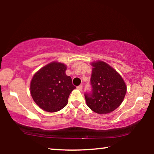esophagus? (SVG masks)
Instances as JSON below:
<instances>
[{
	"mask_svg": "<svg viewBox=\"0 0 154 154\" xmlns=\"http://www.w3.org/2000/svg\"><path fill=\"white\" fill-rule=\"evenodd\" d=\"M77 89H78V90H81V91L82 89H83V85H80L79 86H78V87H77Z\"/></svg>",
	"mask_w": 154,
	"mask_h": 154,
	"instance_id": "1",
	"label": "esophagus"
}]
</instances>
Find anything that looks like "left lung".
<instances>
[{
    "instance_id": "1",
    "label": "left lung",
    "mask_w": 154,
    "mask_h": 154,
    "mask_svg": "<svg viewBox=\"0 0 154 154\" xmlns=\"http://www.w3.org/2000/svg\"><path fill=\"white\" fill-rule=\"evenodd\" d=\"M92 92L85 93L87 106L99 114H106L116 109L125 98L127 86L121 75L107 63L92 62Z\"/></svg>"
}]
</instances>
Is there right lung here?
<instances>
[{
	"instance_id": "obj_1",
	"label": "right lung",
	"mask_w": 154,
	"mask_h": 154,
	"mask_svg": "<svg viewBox=\"0 0 154 154\" xmlns=\"http://www.w3.org/2000/svg\"><path fill=\"white\" fill-rule=\"evenodd\" d=\"M66 65L52 62L39 69L30 83V92L40 108L48 112H57L68 103L69 94L75 87L66 74Z\"/></svg>"
}]
</instances>
